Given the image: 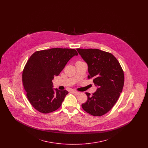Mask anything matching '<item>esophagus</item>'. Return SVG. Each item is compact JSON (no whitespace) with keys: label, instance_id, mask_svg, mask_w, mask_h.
Returning a JSON list of instances; mask_svg holds the SVG:
<instances>
[{"label":"esophagus","instance_id":"1","mask_svg":"<svg viewBox=\"0 0 148 148\" xmlns=\"http://www.w3.org/2000/svg\"><path fill=\"white\" fill-rule=\"evenodd\" d=\"M71 92L73 94H74V95H79V92H77V91H75V90H72L71 91Z\"/></svg>","mask_w":148,"mask_h":148}]
</instances>
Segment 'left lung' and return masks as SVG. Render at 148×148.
Listing matches in <instances>:
<instances>
[{
    "instance_id": "1",
    "label": "left lung",
    "mask_w": 148,
    "mask_h": 148,
    "mask_svg": "<svg viewBox=\"0 0 148 148\" xmlns=\"http://www.w3.org/2000/svg\"><path fill=\"white\" fill-rule=\"evenodd\" d=\"M88 64L89 75L98 88L90 95L85 92L87 101L83 109L93 116H100L108 113L116 103L124 83V74L116 58L112 54L98 49H77Z\"/></svg>"
}]
</instances>
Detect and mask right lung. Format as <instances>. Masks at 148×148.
<instances>
[{
	"label": "right lung",
	"instance_id": "1",
	"mask_svg": "<svg viewBox=\"0 0 148 148\" xmlns=\"http://www.w3.org/2000/svg\"><path fill=\"white\" fill-rule=\"evenodd\" d=\"M74 49L51 48L36 51L29 58L22 74V82L30 103L44 114L53 112L62 106L66 90L53 88L52 80L73 56Z\"/></svg>",
	"mask_w": 148,
	"mask_h": 148
}]
</instances>
